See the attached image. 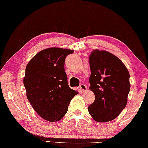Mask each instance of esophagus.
<instances>
[{"mask_svg": "<svg viewBox=\"0 0 148 148\" xmlns=\"http://www.w3.org/2000/svg\"><path fill=\"white\" fill-rule=\"evenodd\" d=\"M79 89H80V90L82 91H85L87 90V86L84 84H81L79 86Z\"/></svg>", "mask_w": 148, "mask_h": 148, "instance_id": "esophagus-1", "label": "esophagus"}]
</instances>
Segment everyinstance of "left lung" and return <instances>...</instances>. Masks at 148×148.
I'll return each mask as SVG.
<instances>
[{
    "mask_svg": "<svg viewBox=\"0 0 148 148\" xmlns=\"http://www.w3.org/2000/svg\"><path fill=\"white\" fill-rule=\"evenodd\" d=\"M90 90L95 101L88 112L95 121L106 122L119 116L127 103L130 75L119 58L107 51L96 49L90 56Z\"/></svg>",
    "mask_w": 148,
    "mask_h": 148,
    "instance_id": "1",
    "label": "left lung"
}]
</instances>
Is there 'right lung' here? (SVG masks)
Wrapping results in <instances>:
<instances>
[{
    "instance_id": "1",
    "label": "right lung",
    "mask_w": 148,
    "mask_h": 148,
    "mask_svg": "<svg viewBox=\"0 0 148 148\" xmlns=\"http://www.w3.org/2000/svg\"><path fill=\"white\" fill-rule=\"evenodd\" d=\"M74 50L52 47L36 54L27 64L23 83L26 97L41 117L59 121L66 114L71 99L78 92L69 88L65 59Z\"/></svg>"
}]
</instances>
